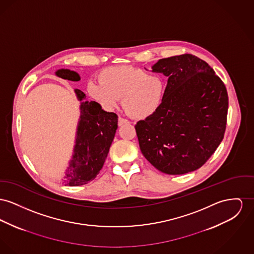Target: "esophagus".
Segmentation results:
<instances>
[{
  "label": "esophagus",
  "mask_w": 254,
  "mask_h": 254,
  "mask_svg": "<svg viewBox=\"0 0 254 254\" xmlns=\"http://www.w3.org/2000/svg\"><path fill=\"white\" fill-rule=\"evenodd\" d=\"M129 121L127 119H122V118H119V126H122L124 124H128Z\"/></svg>",
  "instance_id": "1"
}]
</instances>
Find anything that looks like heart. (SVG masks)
<instances>
[{"label":"heart","instance_id":"b5f03b06","mask_svg":"<svg viewBox=\"0 0 254 254\" xmlns=\"http://www.w3.org/2000/svg\"><path fill=\"white\" fill-rule=\"evenodd\" d=\"M99 82L87 83L88 94L107 110L116 109L122 98L124 111L133 119L152 116L163 100V80L140 68L131 65L105 68L99 73Z\"/></svg>","mask_w":254,"mask_h":254}]
</instances>
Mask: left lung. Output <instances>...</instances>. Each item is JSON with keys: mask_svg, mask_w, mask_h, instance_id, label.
<instances>
[{"mask_svg": "<svg viewBox=\"0 0 254 254\" xmlns=\"http://www.w3.org/2000/svg\"><path fill=\"white\" fill-rule=\"evenodd\" d=\"M151 68L169 79L159 109L135 124L140 151L164 173L196 170L223 138L225 85L207 63L190 54L161 59Z\"/></svg>", "mask_w": 254, "mask_h": 254, "instance_id": "obj_1", "label": "left lung"}]
</instances>
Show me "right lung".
Instances as JSON below:
<instances>
[{
	"label": "right lung",
	"mask_w": 254,
	"mask_h": 254,
	"mask_svg": "<svg viewBox=\"0 0 254 254\" xmlns=\"http://www.w3.org/2000/svg\"><path fill=\"white\" fill-rule=\"evenodd\" d=\"M55 75L69 82L81 80L80 75L70 69H59ZM74 92L80 102V118L73 153L63 178V184L71 187L85 185L97 176L108 156L119 122L115 113L104 111L97 102L86 100L82 90L75 88Z\"/></svg>",
	"instance_id": "add662e5"
}]
</instances>
